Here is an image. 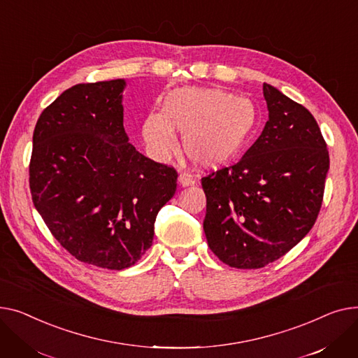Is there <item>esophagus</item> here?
<instances>
[{
	"label": "esophagus",
	"instance_id": "1",
	"mask_svg": "<svg viewBox=\"0 0 358 358\" xmlns=\"http://www.w3.org/2000/svg\"><path fill=\"white\" fill-rule=\"evenodd\" d=\"M178 180H179V183H180L182 186H192V185L195 183L194 176L189 175V173H180L179 178H178Z\"/></svg>",
	"mask_w": 358,
	"mask_h": 358
}]
</instances>
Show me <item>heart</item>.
Here are the masks:
<instances>
[{"instance_id":"b5f03b06","label":"heart","mask_w":358,"mask_h":358,"mask_svg":"<svg viewBox=\"0 0 358 358\" xmlns=\"http://www.w3.org/2000/svg\"><path fill=\"white\" fill-rule=\"evenodd\" d=\"M256 118L248 98L222 90L179 88L164 96L160 113L145 115L141 137L153 157L166 160L176 150L173 131L183 133L182 152L189 160L218 167L241 152Z\"/></svg>"}]
</instances>
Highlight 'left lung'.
<instances>
[{
    "label": "left lung",
    "instance_id": "8db88e82",
    "mask_svg": "<svg viewBox=\"0 0 358 358\" xmlns=\"http://www.w3.org/2000/svg\"><path fill=\"white\" fill-rule=\"evenodd\" d=\"M268 120L241 160L202 178L203 231L225 264L260 268L285 256L313 227L329 155L303 105L263 83Z\"/></svg>",
    "mask_w": 358,
    "mask_h": 358
}]
</instances>
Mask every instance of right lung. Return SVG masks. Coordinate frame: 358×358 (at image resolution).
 <instances>
[{
    "label": "right lung",
    "mask_w": 358,
    "mask_h": 358,
    "mask_svg": "<svg viewBox=\"0 0 358 358\" xmlns=\"http://www.w3.org/2000/svg\"><path fill=\"white\" fill-rule=\"evenodd\" d=\"M124 88L114 79L59 95L37 120L29 167L33 203L53 237L79 262L111 270L150 248L178 180L129 143Z\"/></svg>",
    "instance_id": "obj_1"
}]
</instances>
